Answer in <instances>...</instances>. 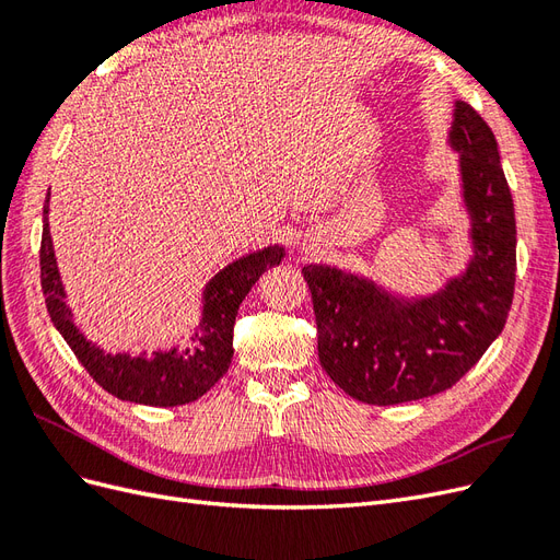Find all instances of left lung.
<instances>
[{
  "instance_id": "obj_1",
  "label": "left lung",
  "mask_w": 560,
  "mask_h": 560,
  "mask_svg": "<svg viewBox=\"0 0 560 560\" xmlns=\"http://www.w3.org/2000/svg\"><path fill=\"white\" fill-rule=\"evenodd\" d=\"M451 147L460 151L474 259L442 292L406 301L331 266H303L319 364L352 399L389 406L444 393L504 329L516 284V219L493 130L455 103Z\"/></svg>"
}]
</instances>
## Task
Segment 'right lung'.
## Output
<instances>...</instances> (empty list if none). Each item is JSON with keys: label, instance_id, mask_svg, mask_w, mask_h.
Segmentation results:
<instances>
[{"label": "right lung", "instance_id": "1", "mask_svg": "<svg viewBox=\"0 0 560 560\" xmlns=\"http://www.w3.org/2000/svg\"><path fill=\"white\" fill-rule=\"evenodd\" d=\"M48 196L44 202L42 231V290L46 308L56 329L72 348L77 360L89 371L97 385L109 395L144 406H182L196 401L222 378L233 360V325L235 315L252 284L266 268L278 266L284 257L280 245L229 264L208 282L202 294V317L182 350H159L147 354H109L86 341L72 322V311L65 303V290L56 266L54 243L48 231Z\"/></svg>", "mask_w": 560, "mask_h": 560}]
</instances>
